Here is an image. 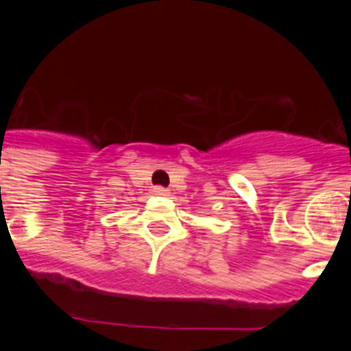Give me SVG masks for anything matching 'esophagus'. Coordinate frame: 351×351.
Segmentation results:
<instances>
[{"instance_id":"34e87169","label":"esophagus","mask_w":351,"mask_h":351,"mask_svg":"<svg viewBox=\"0 0 351 351\" xmlns=\"http://www.w3.org/2000/svg\"><path fill=\"white\" fill-rule=\"evenodd\" d=\"M154 195H158V197H169V190H165V188L158 186V188H154Z\"/></svg>"}]
</instances>
